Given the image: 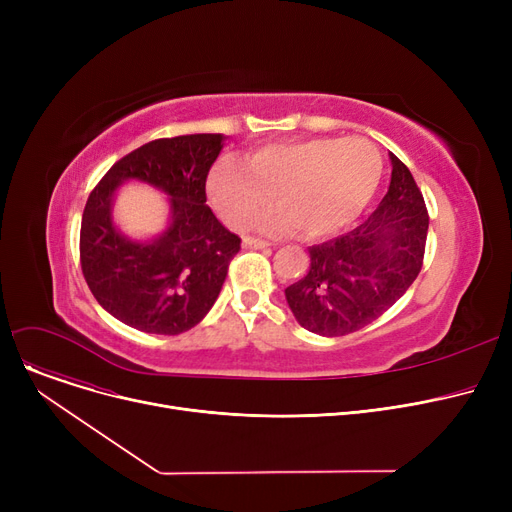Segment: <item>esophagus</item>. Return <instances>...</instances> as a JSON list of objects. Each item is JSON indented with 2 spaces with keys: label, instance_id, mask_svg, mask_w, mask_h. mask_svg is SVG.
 Wrapping results in <instances>:
<instances>
[{
  "label": "esophagus",
  "instance_id": "esophagus-1",
  "mask_svg": "<svg viewBox=\"0 0 512 512\" xmlns=\"http://www.w3.org/2000/svg\"><path fill=\"white\" fill-rule=\"evenodd\" d=\"M242 247H245V249H255V251H257V249H267V247H270V242L247 236V238H242Z\"/></svg>",
  "mask_w": 512,
  "mask_h": 512
}]
</instances>
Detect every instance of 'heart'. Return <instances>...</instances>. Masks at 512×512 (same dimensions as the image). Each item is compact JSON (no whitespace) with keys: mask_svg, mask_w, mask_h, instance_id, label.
Returning a JSON list of instances; mask_svg holds the SVG:
<instances>
[{"mask_svg":"<svg viewBox=\"0 0 512 512\" xmlns=\"http://www.w3.org/2000/svg\"><path fill=\"white\" fill-rule=\"evenodd\" d=\"M382 155L367 139H313L263 147L245 164H222L207 182L222 220L249 228L278 199L280 211L259 228L284 234L303 228L311 238L330 236L359 218L382 178Z\"/></svg>","mask_w":512,"mask_h":512,"instance_id":"b5f03b06","label":"heart"}]
</instances>
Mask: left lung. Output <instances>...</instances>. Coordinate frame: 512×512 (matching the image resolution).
Returning a JSON list of instances; mask_svg holds the SVG:
<instances>
[{
	"instance_id": "1",
	"label": "left lung",
	"mask_w": 512,
	"mask_h": 512,
	"mask_svg": "<svg viewBox=\"0 0 512 512\" xmlns=\"http://www.w3.org/2000/svg\"><path fill=\"white\" fill-rule=\"evenodd\" d=\"M388 193L355 230L309 247V272L286 303L319 336L357 332L388 311L421 272L429 215L413 174L390 153Z\"/></svg>"
}]
</instances>
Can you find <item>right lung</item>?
I'll return each mask as SVG.
<instances>
[{
    "label": "right lung",
    "mask_w": 512,
    "mask_h": 512,
    "mask_svg": "<svg viewBox=\"0 0 512 512\" xmlns=\"http://www.w3.org/2000/svg\"><path fill=\"white\" fill-rule=\"evenodd\" d=\"M224 147L222 134L151 141L124 155L93 188L80 224V265L97 303L147 334H182L209 313L240 238L207 207L205 180ZM130 179L169 197L167 230L149 241L113 222L117 188Z\"/></svg>",
    "instance_id": "obj_1"
}]
</instances>
